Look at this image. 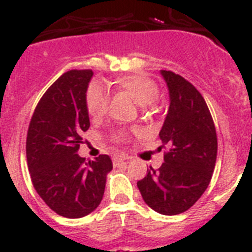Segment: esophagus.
<instances>
[{
    "mask_svg": "<svg viewBox=\"0 0 252 252\" xmlns=\"http://www.w3.org/2000/svg\"><path fill=\"white\" fill-rule=\"evenodd\" d=\"M126 159V155H115L114 158H112V161H114V164L118 165L119 163H122V161H124Z\"/></svg>",
    "mask_w": 252,
    "mask_h": 252,
    "instance_id": "34e87169",
    "label": "esophagus"
}]
</instances>
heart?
<instances>
[{
  "label": "heart",
  "instance_id": "1",
  "mask_svg": "<svg viewBox=\"0 0 252 252\" xmlns=\"http://www.w3.org/2000/svg\"><path fill=\"white\" fill-rule=\"evenodd\" d=\"M116 87L120 91L129 93L144 111L154 106L160 95V91L157 83L141 75H128V76L119 77L116 80ZM85 103L91 116L101 118L102 115H105L108 107V94L101 83L98 81L91 83L85 94ZM126 138V132H119L115 134L116 142H122Z\"/></svg>",
  "mask_w": 252,
  "mask_h": 252
}]
</instances>
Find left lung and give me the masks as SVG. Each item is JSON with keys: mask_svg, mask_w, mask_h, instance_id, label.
<instances>
[{"mask_svg": "<svg viewBox=\"0 0 252 252\" xmlns=\"http://www.w3.org/2000/svg\"><path fill=\"white\" fill-rule=\"evenodd\" d=\"M169 89V110L159 132L164 149L160 168L147 169L137 183L145 203L163 215L188 211L206 191L218 155V136L208 106L188 80L161 71Z\"/></svg>", "mask_w": 252, "mask_h": 252, "instance_id": "1", "label": "left lung"}]
</instances>
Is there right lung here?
<instances>
[{"instance_id":"right-lung-1","label":"right lung","mask_w":252,"mask_h":252,"mask_svg":"<svg viewBox=\"0 0 252 252\" xmlns=\"http://www.w3.org/2000/svg\"><path fill=\"white\" fill-rule=\"evenodd\" d=\"M92 69H69L49 87L38 101L27 132V163L37 194L63 218L79 219L99 206L108 155L87 161L77 151L89 129L85 94Z\"/></svg>"}]
</instances>
